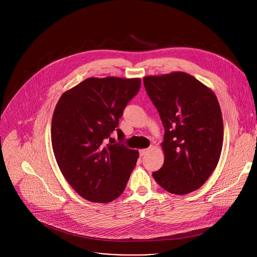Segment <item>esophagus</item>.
I'll return each instance as SVG.
<instances>
[{
  "label": "esophagus",
  "instance_id": "1",
  "mask_svg": "<svg viewBox=\"0 0 257 257\" xmlns=\"http://www.w3.org/2000/svg\"><path fill=\"white\" fill-rule=\"evenodd\" d=\"M150 152V149H145V150H141L140 152H139V155H140V157H144L146 154H148Z\"/></svg>",
  "mask_w": 257,
  "mask_h": 257
}]
</instances>
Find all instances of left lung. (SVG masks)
I'll return each mask as SVG.
<instances>
[{
  "instance_id": "obj_1",
  "label": "left lung",
  "mask_w": 257,
  "mask_h": 257,
  "mask_svg": "<svg viewBox=\"0 0 257 257\" xmlns=\"http://www.w3.org/2000/svg\"><path fill=\"white\" fill-rule=\"evenodd\" d=\"M143 84L165 127V162L153 177L170 193H190L204 184L221 157L224 124L217 98L184 72L146 76Z\"/></svg>"
}]
</instances>
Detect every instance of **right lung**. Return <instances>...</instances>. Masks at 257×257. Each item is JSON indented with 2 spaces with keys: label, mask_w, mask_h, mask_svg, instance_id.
Instances as JSON below:
<instances>
[{
  "label": "right lung",
  "mask_w": 257,
  "mask_h": 257,
  "mask_svg": "<svg viewBox=\"0 0 257 257\" xmlns=\"http://www.w3.org/2000/svg\"><path fill=\"white\" fill-rule=\"evenodd\" d=\"M140 84V78L91 77L64 92L56 105L55 158L71 187L86 200L111 202L127 185L139 155L122 143L125 135L117 127ZM115 130L119 143L110 138Z\"/></svg>",
  "instance_id": "add662e5"
}]
</instances>
